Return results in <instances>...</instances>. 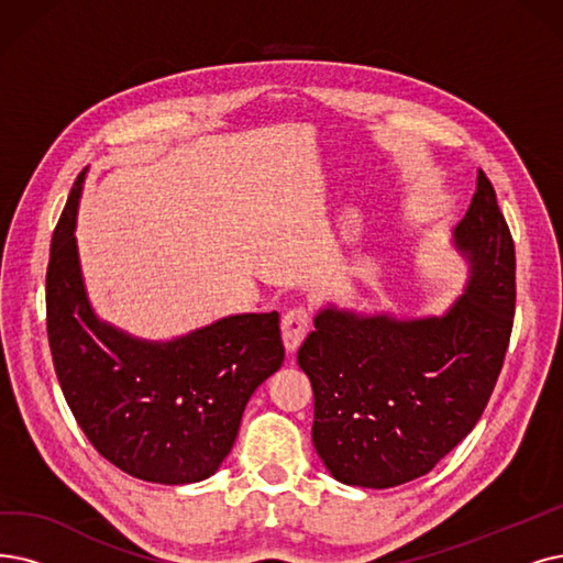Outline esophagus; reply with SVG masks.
<instances>
[{"label": "esophagus", "instance_id": "esophagus-1", "mask_svg": "<svg viewBox=\"0 0 563 563\" xmlns=\"http://www.w3.org/2000/svg\"><path fill=\"white\" fill-rule=\"evenodd\" d=\"M307 332H309V311L305 307H296V309L284 313L282 336H284V346L288 353L298 351Z\"/></svg>", "mask_w": 563, "mask_h": 563}]
</instances>
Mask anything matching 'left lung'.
<instances>
[{
  "label": "left lung",
  "mask_w": 563,
  "mask_h": 563,
  "mask_svg": "<svg viewBox=\"0 0 563 563\" xmlns=\"http://www.w3.org/2000/svg\"><path fill=\"white\" fill-rule=\"evenodd\" d=\"M453 240L471 277L441 317L328 305L298 351L313 390L311 441L340 483L386 489L430 474L474 430L497 386L515 313V246L483 170Z\"/></svg>",
  "instance_id": "8db88e82"
}]
</instances>
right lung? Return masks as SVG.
<instances>
[{"label":"right lung","instance_id":"right-lung-1","mask_svg":"<svg viewBox=\"0 0 563 563\" xmlns=\"http://www.w3.org/2000/svg\"><path fill=\"white\" fill-rule=\"evenodd\" d=\"M85 173L55 227L46 275L64 399L97 453L124 474L162 485L206 481L231 453L246 401L284 363L279 313H235L170 342L99 321L74 235Z\"/></svg>","mask_w":563,"mask_h":563}]
</instances>
